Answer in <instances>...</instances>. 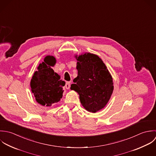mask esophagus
Instances as JSON below:
<instances>
[{"instance_id": "1", "label": "esophagus", "mask_w": 156, "mask_h": 156, "mask_svg": "<svg viewBox=\"0 0 156 156\" xmlns=\"http://www.w3.org/2000/svg\"><path fill=\"white\" fill-rule=\"evenodd\" d=\"M70 87V82H67L65 85V88L66 89H69Z\"/></svg>"}]
</instances>
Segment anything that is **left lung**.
I'll return each instance as SVG.
<instances>
[{
  "instance_id": "8db88e82",
  "label": "left lung",
  "mask_w": 156,
  "mask_h": 156,
  "mask_svg": "<svg viewBox=\"0 0 156 156\" xmlns=\"http://www.w3.org/2000/svg\"><path fill=\"white\" fill-rule=\"evenodd\" d=\"M75 58L78 76L70 89L80 95L81 105L86 110L96 113L105 107L113 94L112 76L97 55L86 52Z\"/></svg>"
}]
</instances>
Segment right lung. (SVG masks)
I'll return each mask as SVG.
<instances>
[{
	"instance_id": "add662e5",
	"label": "right lung",
	"mask_w": 156,
	"mask_h": 156,
	"mask_svg": "<svg viewBox=\"0 0 156 156\" xmlns=\"http://www.w3.org/2000/svg\"><path fill=\"white\" fill-rule=\"evenodd\" d=\"M55 63L56 59L54 56L45 57L44 62L37 67V70L34 73L31 80L32 93L36 101L43 106L50 107L62 98V87L65 86V82L52 69L51 67L54 66Z\"/></svg>"
}]
</instances>
